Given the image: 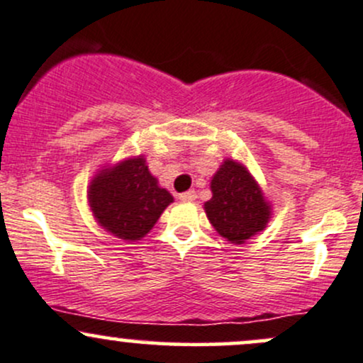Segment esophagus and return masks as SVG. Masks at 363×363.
<instances>
[{"instance_id":"34e87169","label":"esophagus","mask_w":363,"mask_h":363,"mask_svg":"<svg viewBox=\"0 0 363 363\" xmlns=\"http://www.w3.org/2000/svg\"><path fill=\"white\" fill-rule=\"evenodd\" d=\"M179 200L186 201V203L194 201V200H196V193H194V191H186V193L179 194Z\"/></svg>"}]
</instances>
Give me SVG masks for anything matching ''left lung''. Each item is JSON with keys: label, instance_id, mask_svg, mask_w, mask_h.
<instances>
[{"label": "left lung", "instance_id": "obj_1", "mask_svg": "<svg viewBox=\"0 0 363 363\" xmlns=\"http://www.w3.org/2000/svg\"><path fill=\"white\" fill-rule=\"evenodd\" d=\"M212 198L203 205L213 229L233 245H242L265 230L272 205L241 162L225 158L210 181Z\"/></svg>", "mask_w": 363, "mask_h": 363}]
</instances>
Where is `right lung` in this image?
<instances>
[{
  "instance_id": "add662e5",
  "label": "right lung",
  "mask_w": 363,
  "mask_h": 363,
  "mask_svg": "<svg viewBox=\"0 0 363 363\" xmlns=\"http://www.w3.org/2000/svg\"><path fill=\"white\" fill-rule=\"evenodd\" d=\"M94 220L123 241H139L153 229L174 196L150 172L145 155L103 165L87 186Z\"/></svg>"
}]
</instances>
